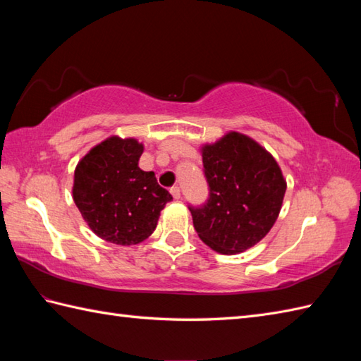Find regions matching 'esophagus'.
<instances>
[{"mask_svg":"<svg viewBox=\"0 0 361 361\" xmlns=\"http://www.w3.org/2000/svg\"><path fill=\"white\" fill-rule=\"evenodd\" d=\"M171 194L173 195L175 200H178V198L181 197V190H180L178 186H172V188H171Z\"/></svg>","mask_w":361,"mask_h":361,"instance_id":"34e87169","label":"esophagus"}]
</instances>
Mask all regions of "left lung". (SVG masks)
I'll return each mask as SVG.
<instances>
[{"mask_svg": "<svg viewBox=\"0 0 361 361\" xmlns=\"http://www.w3.org/2000/svg\"><path fill=\"white\" fill-rule=\"evenodd\" d=\"M209 198L194 208L198 237L221 255L255 247L279 216L287 183L276 159L255 140L237 132L202 147Z\"/></svg>", "mask_w": 361, "mask_h": 361, "instance_id": "8db88e82", "label": "left lung"}]
</instances>
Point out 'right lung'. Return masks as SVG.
<instances>
[{
	"label": "right lung",
	"instance_id": "1",
	"mask_svg": "<svg viewBox=\"0 0 361 361\" xmlns=\"http://www.w3.org/2000/svg\"><path fill=\"white\" fill-rule=\"evenodd\" d=\"M144 152L133 137L111 136L83 157L74 171L73 198L96 235L136 245L155 231L161 209L172 200L153 172L137 166Z\"/></svg>",
	"mask_w": 361,
	"mask_h": 361
}]
</instances>
